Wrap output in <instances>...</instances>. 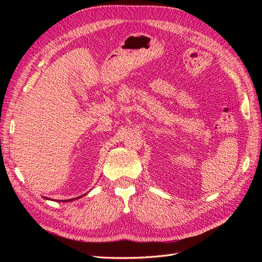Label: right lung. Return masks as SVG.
<instances>
[{"instance_id": "1", "label": "right lung", "mask_w": 262, "mask_h": 262, "mask_svg": "<svg viewBox=\"0 0 262 262\" xmlns=\"http://www.w3.org/2000/svg\"><path fill=\"white\" fill-rule=\"evenodd\" d=\"M86 194V193H85ZM85 194H83V195H80V196H76V198H73V199H69V200H62V201H60V202H70V201H74V200H77V199H80V198H82V196H84ZM45 199H47V200H50V199H48V198H46V196H43Z\"/></svg>"}]
</instances>
